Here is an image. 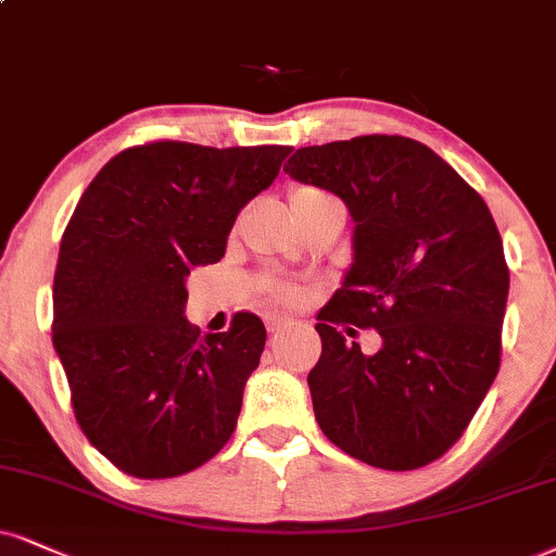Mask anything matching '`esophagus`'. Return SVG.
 Here are the masks:
<instances>
[{"label":"esophagus","mask_w":556,"mask_h":556,"mask_svg":"<svg viewBox=\"0 0 556 556\" xmlns=\"http://www.w3.org/2000/svg\"><path fill=\"white\" fill-rule=\"evenodd\" d=\"M286 327V319L283 317H270L267 319V332H278V330H283Z\"/></svg>","instance_id":"esophagus-1"}]
</instances>
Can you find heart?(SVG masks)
<instances>
[{"instance_id":"1","label":"heart","mask_w":556,"mask_h":556,"mask_svg":"<svg viewBox=\"0 0 556 556\" xmlns=\"http://www.w3.org/2000/svg\"><path fill=\"white\" fill-rule=\"evenodd\" d=\"M327 198L330 195H327L325 190L312 188V185H296V188H291V193H289V205H291L293 216H299L301 211L312 208V205L327 201ZM267 291H270V296L280 301V304H296V301L301 299L299 286H293V283H273Z\"/></svg>"}]
</instances>
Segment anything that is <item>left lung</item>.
<instances>
[{
	"label": "left lung",
	"instance_id": "obj_1",
	"mask_svg": "<svg viewBox=\"0 0 556 556\" xmlns=\"http://www.w3.org/2000/svg\"><path fill=\"white\" fill-rule=\"evenodd\" d=\"M286 173L345 201L353 265L317 314L309 392L321 433L389 471L441 458L469 428L503 353L510 270L488 203L433 149L355 136L296 149ZM358 329L382 334L363 356Z\"/></svg>",
	"mask_w": 556,
	"mask_h": 556
}]
</instances>
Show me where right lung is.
Here are the masks:
<instances>
[{
	"instance_id": "right-lung-1",
	"label": "right lung",
	"mask_w": 556,
	"mask_h": 556,
	"mask_svg": "<svg viewBox=\"0 0 556 556\" xmlns=\"http://www.w3.org/2000/svg\"><path fill=\"white\" fill-rule=\"evenodd\" d=\"M289 147L123 149L81 193L53 276V348L81 433L139 479L188 475L237 428L265 348L257 314L201 334L182 317L190 267L218 263L239 211Z\"/></svg>"
}]
</instances>
